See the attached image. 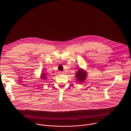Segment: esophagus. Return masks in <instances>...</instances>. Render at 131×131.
Masks as SVG:
<instances>
[{
  "instance_id": "34e87169",
  "label": "esophagus",
  "mask_w": 131,
  "mask_h": 131,
  "mask_svg": "<svg viewBox=\"0 0 131 131\" xmlns=\"http://www.w3.org/2000/svg\"><path fill=\"white\" fill-rule=\"evenodd\" d=\"M59 74H63V72H62V71H59Z\"/></svg>"
}]
</instances>
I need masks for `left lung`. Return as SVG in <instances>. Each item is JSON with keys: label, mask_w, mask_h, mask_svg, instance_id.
<instances>
[{"label": "left lung", "mask_w": 131, "mask_h": 131, "mask_svg": "<svg viewBox=\"0 0 131 131\" xmlns=\"http://www.w3.org/2000/svg\"><path fill=\"white\" fill-rule=\"evenodd\" d=\"M76 77H77L76 79L78 81L82 82L86 78V74L82 69L80 68V69H79L78 71L76 73Z\"/></svg>", "instance_id": "1"}]
</instances>
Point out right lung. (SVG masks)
<instances>
[{"mask_svg":"<svg viewBox=\"0 0 131 131\" xmlns=\"http://www.w3.org/2000/svg\"><path fill=\"white\" fill-rule=\"evenodd\" d=\"M46 78L47 77H46V76L45 74H43V73L41 74V79H46Z\"/></svg>","mask_w":131,"mask_h":131,"instance_id":"obj_1","label":"right lung"}]
</instances>
